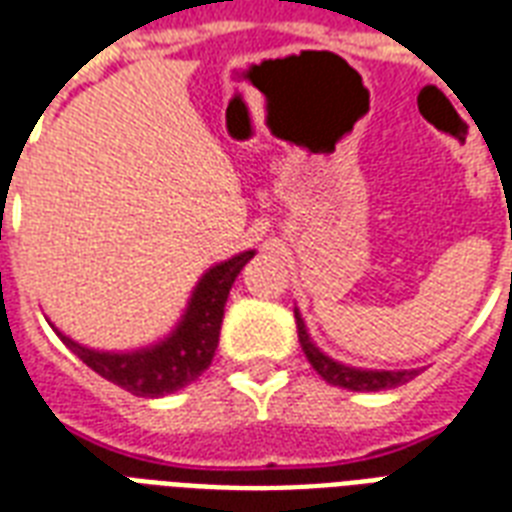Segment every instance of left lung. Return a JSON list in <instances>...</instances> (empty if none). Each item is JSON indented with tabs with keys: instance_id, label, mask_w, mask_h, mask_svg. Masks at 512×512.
<instances>
[{
	"instance_id": "8db88e82",
	"label": "left lung",
	"mask_w": 512,
	"mask_h": 512,
	"mask_svg": "<svg viewBox=\"0 0 512 512\" xmlns=\"http://www.w3.org/2000/svg\"><path fill=\"white\" fill-rule=\"evenodd\" d=\"M295 325H298V341L306 351L311 368L317 370L319 376L325 378L327 384L341 386V389H351V392H378V389H395L400 384H408L413 378L419 376V370H357L346 368L341 362L330 360L322 351L311 343L306 333V325L303 319L295 311Z\"/></svg>"
}]
</instances>
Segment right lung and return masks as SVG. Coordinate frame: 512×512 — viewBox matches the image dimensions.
I'll use <instances>...</instances> for the list:
<instances>
[{"instance_id":"obj_1","label":"right lung","mask_w":512,"mask_h":512,"mask_svg":"<svg viewBox=\"0 0 512 512\" xmlns=\"http://www.w3.org/2000/svg\"><path fill=\"white\" fill-rule=\"evenodd\" d=\"M255 252H241L233 260L214 265L195 287L185 319L158 346L134 354H107V351L85 349L64 333L61 341L101 378H107L120 389L136 397H163L193 384L209 365L214 349L220 343V325L225 314V300L236 282L241 268L252 260Z\"/></svg>"}]
</instances>
